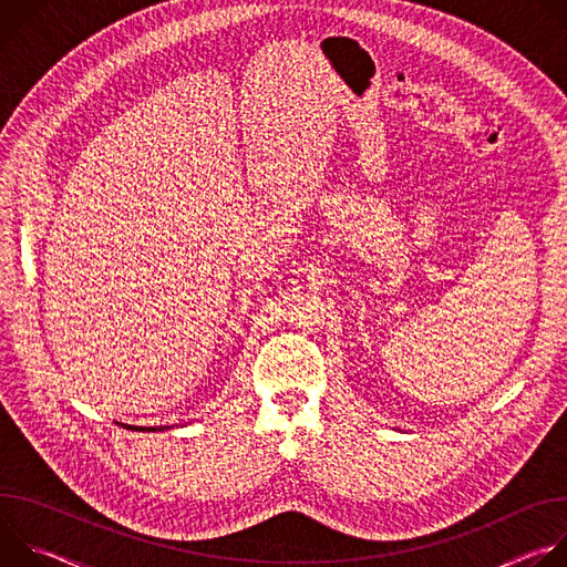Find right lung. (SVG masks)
Segmentation results:
<instances>
[{
	"label": "right lung",
	"mask_w": 567,
	"mask_h": 567,
	"mask_svg": "<svg viewBox=\"0 0 567 567\" xmlns=\"http://www.w3.org/2000/svg\"><path fill=\"white\" fill-rule=\"evenodd\" d=\"M127 429H130V426H127ZM166 429H168V426H166ZM132 431H164V429H161V426H156V429H152V426H141V429H138V426H136V429H132Z\"/></svg>",
	"instance_id": "add662e5"
}]
</instances>
